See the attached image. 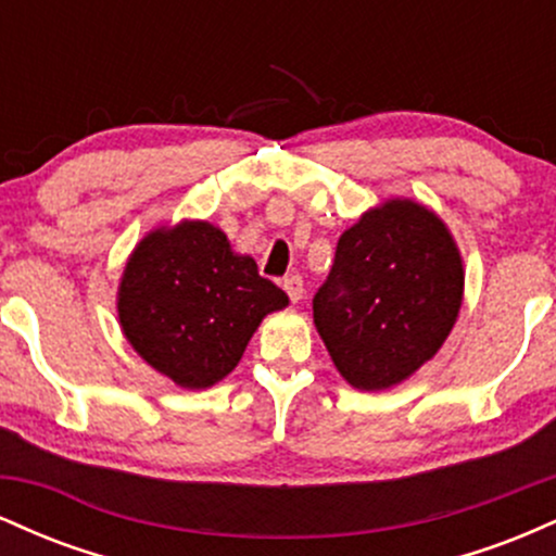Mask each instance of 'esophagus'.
<instances>
[{"instance_id":"1","label":"esophagus","mask_w":556,"mask_h":556,"mask_svg":"<svg viewBox=\"0 0 556 556\" xmlns=\"http://www.w3.org/2000/svg\"><path fill=\"white\" fill-rule=\"evenodd\" d=\"M285 292L287 298L292 300V303H298L300 298H303V277H298V274H290V277H285Z\"/></svg>"}]
</instances>
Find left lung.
<instances>
[{
  "label": "left lung",
  "instance_id": "1",
  "mask_svg": "<svg viewBox=\"0 0 556 556\" xmlns=\"http://www.w3.org/2000/svg\"><path fill=\"white\" fill-rule=\"evenodd\" d=\"M463 261L437 214L387 201L337 242L314 321L353 387L400 384L437 355L463 300Z\"/></svg>",
  "mask_w": 556,
  "mask_h": 556
}]
</instances>
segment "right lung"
<instances>
[{
    "label": "right lung",
    "instance_id": "right-lung-1",
    "mask_svg": "<svg viewBox=\"0 0 556 556\" xmlns=\"http://www.w3.org/2000/svg\"><path fill=\"white\" fill-rule=\"evenodd\" d=\"M287 303L256 261L235 256L222 229L182 222L140 240L117 308L140 358L175 384L203 389L238 366L261 318Z\"/></svg>",
    "mask_w": 556,
    "mask_h": 556
}]
</instances>
